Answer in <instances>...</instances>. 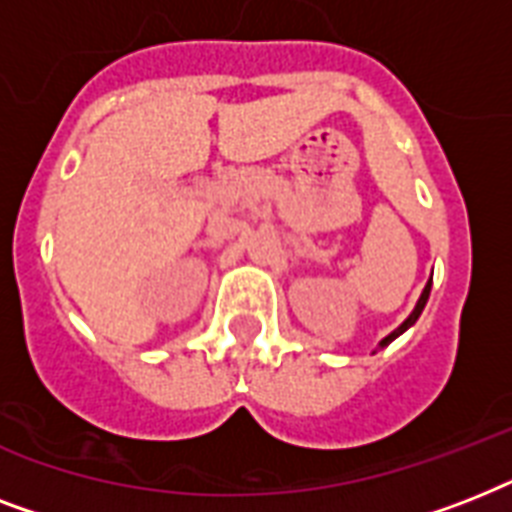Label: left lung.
Returning a JSON list of instances; mask_svg holds the SVG:
<instances>
[{"mask_svg":"<svg viewBox=\"0 0 512 512\" xmlns=\"http://www.w3.org/2000/svg\"><path fill=\"white\" fill-rule=\"evenodd\" d=\"M430 287H433V279H430V281H428V284H425V289H422V295H420V300H417V305H414V311H412V313H409V319H406V321H404V324H401V327H398V329H393V332H390V335H388V337H385V340H382V342H380V348H385V345H390V342L396 340V337H398V335H404L406 329L412 327L414 321L420 319V313H422V308H425V303H428V297H430Z\"/></svg>","mask_w":512,"mask_h":512,"instance_id":"1","label":"left lung"}]
</instances>
